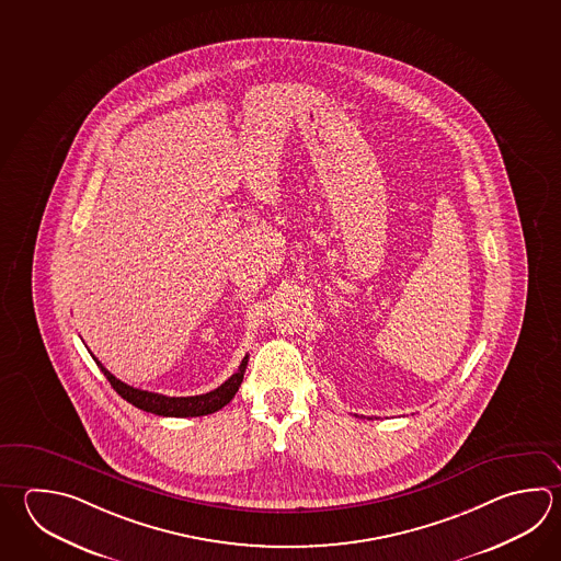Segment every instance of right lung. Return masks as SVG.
<instances>
[{"label": "right lung", "instance_id": "add662e5", "mask_svg": "<svg viewBox=\"0 0 561 561\" xmlns=\"http://www.w3.org/2000/svg\"><path fill=\"white\" fill-rule=\"evenodd\" d=\"M248 357L250 355H245L232 377L228 381L222 382L218 389H214V391L206 392V394H196V397H167V394H159V392L140 391V389H135V387H130L127 382L118 381L117 377L111 375L103 367V363L93 355L96 367L103 370V375L111 382V387L125 401L135 404L140 411L159 414V416H204V414L220 411L222 407L232 401L233 394L240 389V385L243 381V373H245V367H248Z\"/></svg>", "mask_w": 561, "mask_h": 561}]
</instances>
